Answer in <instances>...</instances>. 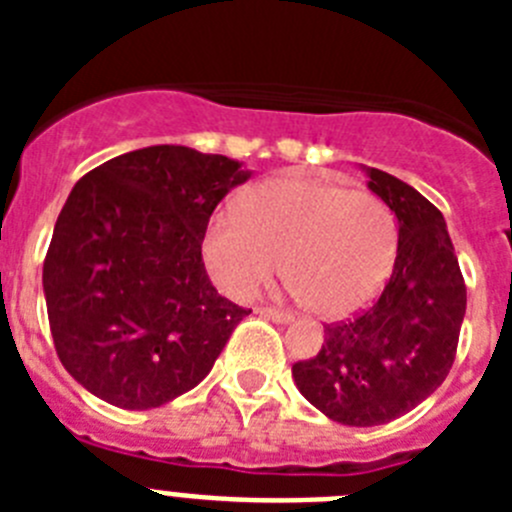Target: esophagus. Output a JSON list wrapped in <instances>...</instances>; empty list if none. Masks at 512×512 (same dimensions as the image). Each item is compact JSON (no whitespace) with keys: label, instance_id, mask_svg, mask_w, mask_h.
Returning a JSON list of instances; mask_svg holds the SVG:
<instances>
[{"label":"esophagus","instance_id":"1","mask_svg":"<svg viewBox=\"0 0 512 512\" xmlns=\"http://www.w3.org/2000/svg\"><path fill=\"white\" fill-rule=\"evenodd\" d=\"M259 315H264V318L274 320V323H289L292 320V312H284V310H274V307H259Z\"/></svg>","mask_w":512,"mask_h":512}]
</instances>
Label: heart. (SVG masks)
<instances>
[{"instance_id": "1", "label": "heart", "mask_w": 512, "mask_h": 512, "mask_svg": "<svg viewBox=\"0 0 512 512\" xmlns=\"http://www.w3.org/2000/svg\"><path fill=\"white\" fill-rule=\"evenodd\" d=\"M397 251L395 215L379 197L341 184L284 174L220 210L202 243L212 282L251 300L287 256L295 295L323 318H343L377 295Z\"/></svg>"}]
</instances>
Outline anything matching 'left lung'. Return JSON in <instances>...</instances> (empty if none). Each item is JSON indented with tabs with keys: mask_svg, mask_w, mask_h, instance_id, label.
I'll use <instances>...</instances> for the list:
<instances>
[{
	"mask_svg": "<svg viewBox=\"0 0 512 512\" xmlns=\"http://www.w3.org/2000/svg\"><path fill=\"white\" fill-rule=\"evenodd\" d=\"M364 171L366 187L397 217L395 269L369 310L328 325L318 356L292 366L310 405L356 428L390 423L441 387L467 312V287L441 212L397 176Z\"/></svg>",
	"mask_w": 512,
	"mask_h": 512,
	"instance_id": "1",
	"label": "left lung"
}]
</instances>
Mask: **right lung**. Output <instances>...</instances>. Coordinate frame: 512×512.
Instances as JSON below:
<instances>
[{"instance_id":"obj_1","label":"right lung","mask_w":512,"mask_h":512,"mask_svg":"<svg viewBox=\"0 0 512 512\" xmlns=\"http://www.w3.org/2000/svg\"><path fill=\"white\" fill-rule=\"evenodd\" d=\"M241 161L151 146L76 182L43 264L56 354L99 400L161 408L210 374L246 307L217 295L202 261L212 210L248 182Z\"/></svg>"}]
</instances>
